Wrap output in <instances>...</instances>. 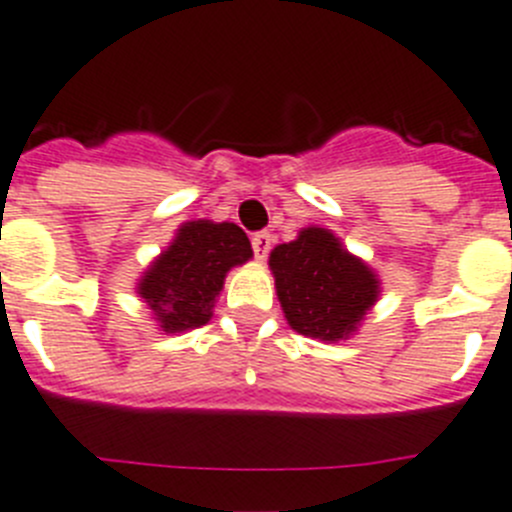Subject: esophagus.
I'll return each instance as SVG.
<instances>
[{
    "mask_svg": "<svg viewBox=\"0 0 512 512\" xmlns=\"http://www.w3.org/2000/svg\"><path fill=\"white\" fill-rule=\"evenodd\" d=\"M270 247H273V234L270 232H257L255 237H252V250H255L257 260H265Z\"/></svg>",
    "mask_w": 512,
    "mask_h": 512,
    "instance_id": "1",
    "label": "esophagus"
}]
</instances>
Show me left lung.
<instances>
[{"instance_id":"1","label":"left lung","mask_w":512,"mask_h":512,"mask_svg":"<svg viewBox=\"0 0 512 512\" xmlns=\"http://www.w3.org/2000/svg\"><path fill=\"white\" fill-rule=\"evenodd\" d=\"M267 265L290 329L319 342L352 339L380 301V275L331 229L303 227L270 252Z\"/></svg>"}]
</instances>
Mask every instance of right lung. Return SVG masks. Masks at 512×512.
Wrapping results in <instances>:
<instances>
[{"label":"right lung","instance_id":"1","mask_svg":"<svg viewBox=\"0 0 512 512\" xmlns=\"http://www.w3.org/2000/svg\"><path fill=\"white\" fill-rule=\"evenodd\" d=\"M247 260H252V245L237 224L193 219L183 222L147 265L135 293L163 334H183L209 324L224 278Z\"/></svg>","mask_w":512,"mask_h":512}]
</instances>
